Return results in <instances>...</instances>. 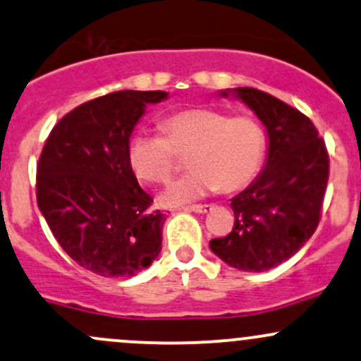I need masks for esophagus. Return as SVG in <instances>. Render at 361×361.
<instances>
[{
  "mask_svg": "<svg viewBox=\"0 0 361 361\" xmlns=\"http://www.w3.org/2000/svg\"><path fill=\"white\" fill-rule=\"evenodd\" d=\"M188 211H193V212H209L212 209L211 204H195V205H190L187 207Z\"/></svg>",
  "mask_w": 361,
  "mask_h": 361,
  "instance_id": "obj_1",
  "label": "esophagus"
}]
</instances>
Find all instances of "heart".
Instances as JSON below:
<instances>
[{
    "mask_svg": "<svg viewBox=\"0 0 361 361\" xmlns=\"http://www.w3.org/2000/svg\"><path fill=\"white\" fill-rule=\"evenodd\" d=\"M161 133H135L128 145V162L137 178L147 183H168L187 156L193 169L162 193L166 205H181L212 190L235 192L247 187L264 162V128L252 116H229L211 108H188L169 114Z\"/></svg>",
    "mask_w": 361,
    "mask_h": 361,
    "instance_id": "heart-1",
    "label": "heart"
}]
</instances>
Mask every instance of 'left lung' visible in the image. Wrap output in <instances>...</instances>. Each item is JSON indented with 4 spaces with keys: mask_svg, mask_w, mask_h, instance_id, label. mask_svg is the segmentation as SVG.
<instances>
[{
    "mask_svg": "<svg viewBox=\"0 0 361 361\" xmlns=\"http://www.w3.org/2000/svg\"><path fill=\"white\" fill-rule=\"evenodd\" d=\"M231 90H223L228 96ZM241 99L264 123L269 154L264 171L231 200L235 226L211 250L231 267L262 272L295 255L320 221L329 180V154L310 118L271 94L238 87Z\"/></svg>",
    "mask_w": 361,
    "mask_h": 361,
    "instance_id": "8db88e82",
    "label": "left lung"
}]
</instances>
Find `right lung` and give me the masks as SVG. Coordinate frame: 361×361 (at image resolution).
Returning <instances> with one entry per match:
<instances>
[{
    "label": "right lung",
    "instance_id": "obj_1",
    "mask_svg": "<svg viewBox=\"0 0 361 361\" xmlns=\"http://www.w3.org/2000/svg\"><path fill=\"white\" fill-rule=\"evenodd\" d=\"M162 90H120L66 113L37 162L39 211L71 259L104 277H132L159 255L166 214L128 162L130 135Z\"/></svg>",
    "mask_w": 361,
    "mask_h": 361
}]
</instances>
